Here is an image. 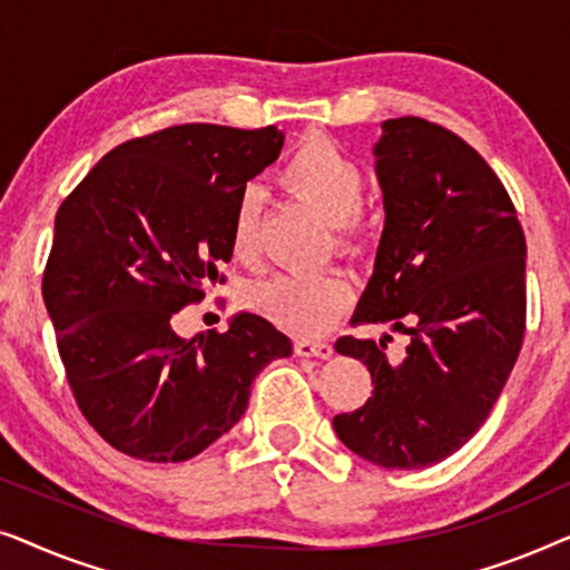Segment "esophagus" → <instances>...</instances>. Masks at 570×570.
I'll use <instances>...</instances> for the list:
<instances>
[{"mask_svg": "<svg viewBox=\"0 0 570 570\" xmlns=\"http://www.w3.org/2000/svg\"><path fill=\"white\" fill-rule=\"evenodd\" d=\"M293 350L301 357H332V345L322 340H295Z\"/></svg>", "mask_w": 570, "mask_h": 570, "instance_id": "esophagus-1", "label": "esophagus"}]
</instances>
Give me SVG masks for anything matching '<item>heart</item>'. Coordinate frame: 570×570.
<instances>
[{
	"label": "heart",
	"mask_w": 570,
	"mask_h": 570,
	"mask_svg": "<svg viewBox=\"0 0 570 570\" xmlns=\"http://www.w3.org/2000/svg\"><path fill=\"white\" fill-rule=\"evenodd\" d=\"M279 181L295 197L306 202L337 225L340 240L350 246L361 230V202L365 191L363 168L353 155L324 135H311L295 147L279 170ZM230 248L240 262H254L259 248V197L246 189L236 199L230 217ZM248 303L303 337H316L332 330L353 303V285L342 275H283L248 293Z\"/></svg>",
	"instance_id": "b5f03b06"
}]
</instances>
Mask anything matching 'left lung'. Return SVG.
<instances>
[{
  "mask_svg": "<svg viewBox=\"0 0 570 570\" xmlns=\"http://www.w3.org/2000/svg\"><path fill=\"white\" fill-rule=\"evenodd\" d=\"M373 147L386 223L353 324L410 337H340L368 365L373 394L334 417L340 441L386 470H423L464 446L501 396L527 324V240L485 158L439 124L402 116Z\"/></svg>",
  "mask_w": 570,
  "mask_h": 570,
  "instance_id": "1",
  "label": "left lung"
}]
</instances>
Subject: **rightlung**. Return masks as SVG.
Returning a JSON list of instances; mask_svg holds the SVG:
<instances>
[{"instance_id":"obj_1","label":"right lung","mask_w":570,"mask_h":570,"mask_svg":"<svg viewBox=\"0 0 570 570\" xmlns=\"http://www.w3.org/2000/svg\"><path fill=\"white\" fill-rule=\"evenodd\" d=\"M283 139L178 124L114 147L61 202L43 303L77 407L121 454L197 456L244 415L256 373L293 353L256 314L194 340L174 332L178 311L225 279L233 207Z\"/></svg>"}]
</instances>
